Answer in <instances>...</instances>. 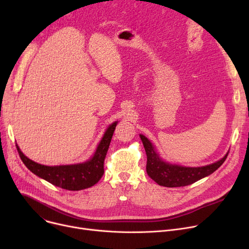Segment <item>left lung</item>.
Instances as JSON below:
<instances>
[{"mask_svg":"<svg viewBox=\"0 0 249 249\" xmlns=\"http://www.w3.org/2000/svg\"><path fill=\"white\" fill-rule=\"evenodd\" d=\"M143 146L145 148L147 155L146 173L147 175L160 186L167 188L185 187L194 184L197 180L210 176L216 169H218L225 160L227 159L228 153L220 160L200 167H186L181 165L172 164L163 161L159 153L156 152L152 143L144 136L139 135Z\"/></svg>","mask_w":249,"mask_h":249,"instance_id":"obj_1","label":"left lung"}]
</instances>
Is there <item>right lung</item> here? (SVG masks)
<instances>
[{
    "mask_svg": "<svg viewBox=\"0 0 249 249\" xmlns=\"http://www.w3.org/2000/svg\"><path fill=\"white\" fill-rule=\"evenodd\" d=\"M118 122L112 123L105 132L94 156L86 162L48 166L37 163L24 155L16 144L20 159L34 175L47 180L53 186L69 191H80L93 187L104 175V161Z\"/></svg>",
    "mask_w": 249,
    "mask_h": 249,
    "instance_id": "right-lung-1",
    "label": "right lung"
}]
</instances>
